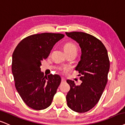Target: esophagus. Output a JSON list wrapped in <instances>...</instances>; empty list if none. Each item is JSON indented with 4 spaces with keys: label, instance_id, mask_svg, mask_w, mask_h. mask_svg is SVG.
<instances>
[{
    "label": "esophagus",
    "instance_id": "34e87169",
    "mask_svg": "<svg viewBox=\"0 0 125 125\" xmlns=\"http://www.w3.org/2000/svg\"><path fill=\"white\" fill-rule=\"evenodd\" d=\"M61 79H62V82H65V79H64V78L63 77H62Z\"/></svg>",
    "mask_w": 125,
    "mask_h": 125
}]
</instances>
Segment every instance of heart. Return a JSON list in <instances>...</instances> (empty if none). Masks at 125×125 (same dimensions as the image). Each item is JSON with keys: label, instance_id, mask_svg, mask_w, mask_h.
<instances>
[{"label": "heart", "instance_id": "obj_1", "mask_svg": "<svg viewBox=\"0 0 125 125\" xmlns=\"http://www.w3.org/2000/svg\"><path fill=\"white\" fill-rule=\"evenodd\" d=\"M64 50L65 52H74L77 53V48L75 44L73 43H67L64 45Z\"/></svg>", "mask_w": 125, "mask_h": 125}]
</instances>
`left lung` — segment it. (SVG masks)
<instances>
[{"instance_id":"left-lung-1","label":"left lung","mask_w":125,"mask_h":125,"mask_svg":"<svg viewBox=\"0 0 125 125\" xmlns=\"http://www.w3.org/2000/svg\"><path fill=\"white\" fill-rule=\"evenodd\" d=\"M66 34L76 41L82 49L76 70L80 74L82 83L76 85L74 81H66L70 87L67 104L72 110L84 113L97 104L105 88L110 66L108 52L103 42L90 34L76 31Z\"/></svg>"}]
</instances>
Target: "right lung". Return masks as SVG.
<instances>
[{
	"mask_svg": "<svg viewBox=\"0 0 125 125\" xmlns=\"http://www.w3.org/2000/svg\"><path fill=\"white\" fill-rule=\"evenodd\" d=\"M64 35L45 32L31 35L17 45L12 56L15 86L27 106L35 110L51 105L61 82L58 74L44 76L41 62L49 56L54 45Z\"/></svg>",
	"mask_w": 125,
	"mask_h": 125,
	"instance_id": "obj_1",
	"label": "right lung"
}]
</instances>
